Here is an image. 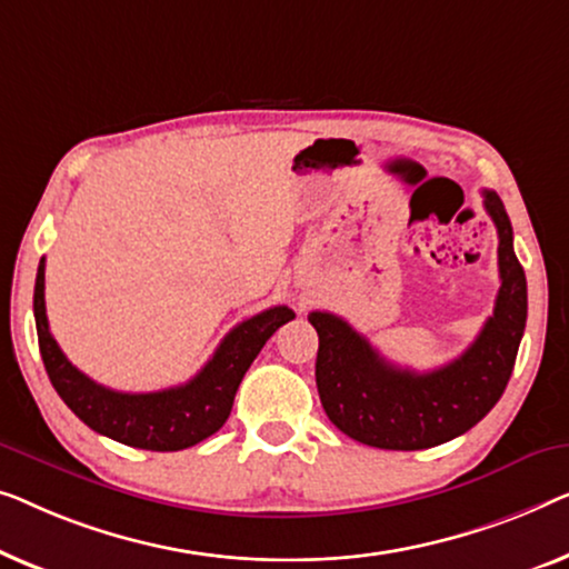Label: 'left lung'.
<instances>
[{"label": "left lung", "mask_w": 569, "mask_h": 569, "mask_svg": "<svg viewBox=\"0 0 569 569\" xmlns=\"http://www.w3.org/2000/svg\"><path fill=\"white\" fill-rule=\"evenodd\" d=\"M482 196L498 227L500 291L477 340L451 363L428 373L399 368L346 319L330 311L309 315L319 335V399L332 426L353 441L389 451L433 448L475 428L506 391L526 330V273L506 206L492 190Z\"/></svg>", "instance_id": "8db88e82"}]
</instances>
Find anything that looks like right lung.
Instances as JSON below:
<instances>
[{
    "mask_svg": "<svg viewBox=\"0 0 569 569\" xmlns=\"http://www.w3.org/2000/svg\"><path fill=\"white\" fill-rule=\"evenodd\" d=\"M43 291L46 258H41L36 276L33 315L38 346H41V358L53 389L94 433L133 448H147V451H182L213 436L229 418L247 368L258 358L270 335L293 319V311L288 307L260 311L237 325L216 348L211 361L188 383L147 391V395H128V391H116L92 381L61 353L59 342L48 330Z\"/></svg>",
    "mask_w": 569,
    "mask_h": 569,
    "instance_id": "obj_1",
    "label": "right lung"
}]
</instances>
